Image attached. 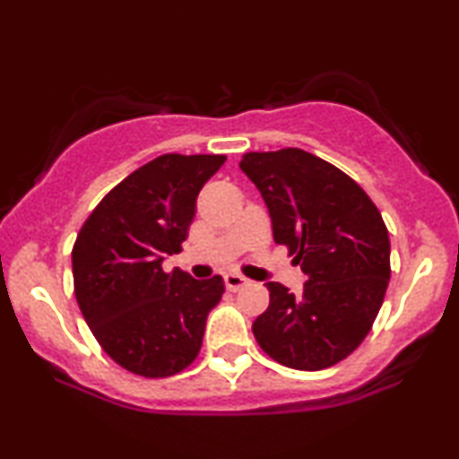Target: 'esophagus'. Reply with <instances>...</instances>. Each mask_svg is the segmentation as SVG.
I'll return each mask as SVG.
<instances>
[{"instance_id": "esophagus-1", "label": "esophagus", "mask_w": 459, "mask_h": 459, "mask_svg": "<svg viewBox=\"0 0 459 459\" xmlns=\"http://www.w3.org/2000/svg\"><path fill=\"white\" fill-rule=\"evenodd\" d=\"M224 284H226V289H229V291H239L241 287H246V284H247V278L239 276V273H226Z\"/></svg>"}]
</instances>
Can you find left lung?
Here are the masks:
<instances>
[{
	"label": "left lung",
	"instance_id": "1",
	"mask_svg": "<svg viewBox=\"0 0 459 459\" xmlns=\"http://www.w3.org/2000/svg\"><path fill=\"white\" fill-rule=\"evenodd\" d=\"M239 168L270 209L273 241L308 281L302 293L267 282L252 332L267 356L299 371L345 360L371 330L391 278L380 209L351 177L302 149L252 151Z\"/></svg>",
	"mask_w": 459,
	"mask_h": 459
}]
</instances>
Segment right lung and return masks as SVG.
Instances as JSON below:
<instances>
[{
    "mask_svg": "<svg viewBox=\"0 0 459 459\" xmlns=\"http://www.w3.org/2000/svg\"><path fill=\"white\" fill-rule=\"evenodd\" d=\"M226 155L168 152L105 194L73 246V287L83 319L116 365L170 377L196 360L207 315L224 293L220 276L194 281L166 255L186 241L196 196Z\"/></svg>",
    "mask_w": 459,
    "mask_h": 459,
    "instance_id": "add662e5",
    "label": "right lung"
}]
</instances>
